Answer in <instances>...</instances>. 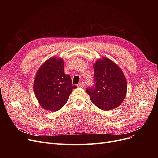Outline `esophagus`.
I'll return each mask as SVG.
<instances>
[{
	"label": "esophagus",
	"mask_w": 158,
	"mask_h": 158,
	"mask_svg": "<svg viewBox=\"0 0 158 158\" xmlns=\"http://www.w3.org/2000/svg\"><path fill=\"white\" fill-rule=\"evenodd\" d=\"M77 86L79 88H84L85 84L83 83V82H79V83L77 85Z\"/></svg>",
	"instance_id": "esophagus-1"
}]
</instances>
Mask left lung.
Masks as SVG:
<instances>
[{
  "mask_svg": "<svg viewBox=\"0 0 158 158\" xmlns=\"http://www.w3.org/2000/svg\"><path fill=\"white\" fill-rule=\"evenodd\" d=\"M94 69V86L86 88L91 101L104 111L116 108L127 93V84L122 70L107 57L97 60Z\"/></svg>",
  "mask_w": 158,
  "mask_h": 158,
  "instance_id": "1",
  "label": "left lung"
}]
</instances>
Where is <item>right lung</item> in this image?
<instances>
[{"label": "right lung", "instance_id": "add662e5", "mask_svg": "<svg viewBox=\"0 0 158 158\" xmlns=\"http://www.w3.org/2000/svg\"><path fill=\"white\" fill-rule=\"evenodd\" d=\"M69 75L64 72L61 58H50L38 69L34 81V92L40 106L46 110L57 111L67 102L72 89Z\"/></svg>", "mask_w": 158, "mask_h": 158}]
</instances>
